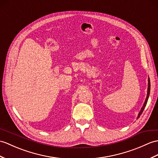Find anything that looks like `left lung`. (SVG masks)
<instances>
[{"mask_svg":"<svg viewBox=\"0 0 158 158\" xmlns=\"http://www.w3.org/2000/svg\"><path fill=\"white\" fill-rule=\"evenodd\" d=\"M149 93H150V79L149 78H148V94H147V97H146V99H145V101L144 102V104L143 106V107L141 108L140 112H139V115L137 116V118H139V116H140V115L142 114V112H143L144 109H145V106L147 104V102H148V98H149Z\"/></svg>","mask_w":158,"mask_h":158,"instance_id":"1","label":"left lung"}]
</instances>
